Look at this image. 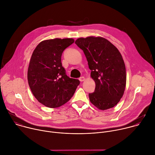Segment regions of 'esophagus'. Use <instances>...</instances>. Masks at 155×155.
I'll use <instances>...</instances> for the list:
<instances>
[{"label":"esophagus","instance_id":"34e87169","mask_svg":"<svg viewBox=\"0 0 155 155\" xmlns=\"http://www.w3.org/2000/svg\"><path fill=\"white\" fill-rule=\"evenodd\" d=\"M84 80H85V78H84V77H80V78H79V80H80L81 82L83 81Z\"/></svg>","mask_w":155,"mask_h":155}]
</instances>
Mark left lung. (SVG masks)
<instances>
[{"label": "left lung", "instance_id": "1", "mask_svg": "<svg viewBox=\"0 0 155 155\" xmlns=\"http://www.w3.org/2000/svg\"><path fill=\"white\" fill-rule=\"evenodd\" d=\"M87 59L95 91L89 94L92 104L101 110L116 106L126 86V69L118 49L101 37L80 38L75 42Z\"/></svg>", "mask_w": 155, "mask_h": 155}]
</instances>
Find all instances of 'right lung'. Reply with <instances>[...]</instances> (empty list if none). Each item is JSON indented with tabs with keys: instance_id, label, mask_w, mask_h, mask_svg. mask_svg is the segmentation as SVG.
I'll use <instances>...</instances> for the list:
<instances>
[{
	"instance_id": "obj_1",
	"label": "right lung",
	"mask_w": 155,
	"mask_h": 155,
	"mask_svg": "<svg viewBox=\"0 0 155 155\" xmlns=\"http://www.w3.org/2000/svg\"><path fill=\"white\" fill-rule=\"evenodd\" d=\"M74 42L72 38L45 40L33 51L28 82L35 97L47 107L55 108L65 104L80 84L78 79L66 75L61 62L63 51Z\"/></svg>"
}]
</instances>
